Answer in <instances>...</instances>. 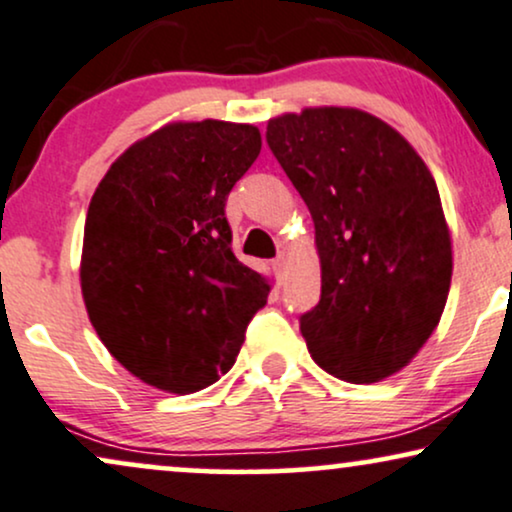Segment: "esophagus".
Returning <instances> with one entry per match:
<instances>
[{
    "mask_svg": "<svg viewBox=\"0 0 512 512\" xmlns=\"http://www.w3.org/2000/svg\"><path fill=\"white\" fill-rule=\"evenodd\" d=\"M273 266H275L277 273L285 275V268H287V254H285V251H280V254H277V258H275Z\"/></svg>",
    "mask_w": 512,
    "mask_h": 512,
    "instance_id": "obj_1",
    "label": "esophagus"
}]
</instances>
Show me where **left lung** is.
<instances>
[{"label":"left lung","mask_w":512,"mask_h":512,"mask_svg":"<svg viewBox=\"0 0 512 512\" xmlns=\"http://www.w3.org/2000/svg\"><path fill=\"white\" fill-rule=\"evenodd\" d=\"M266 140L315 225L323 292L301 315L313 361L353 384L403 370L437 330L453 273L430 168L401 132L349 106L282 113Z\"/></svg>","instance_id":"obj_1"}]
</instances>
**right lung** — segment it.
I'll return each instance as SVG.
<instances>
[{
    "label": "right lung",
    "instance_id": "add662e5",
    "mask_svg": "<svg viewBox=\"0 0 512 512\" xmlns=\"http://www.w3.org/2000/svg\"><path fill=\"white\" fill-rule=\"evenodd\" d=\"M261 154L249 123L178 121L137 140L94 189L80 287L90 323L137 380L194 394L237 361L270 280L232 254L225 201Z\"/></svg>",
    "mask_w": 512,
    "mask_h": 512
}]
</instances>
